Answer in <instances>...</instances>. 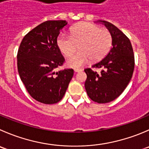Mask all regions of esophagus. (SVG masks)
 Masks as SVG:
<instances>
[{
  "mask_svg": "<svg viewBox=\"0 0 149 149\" xmlns=\"http://www.w3.org/2000/svg\"><path fill=\"white\" fill-rule=\"evenodd\" d=\"M74 71L78 73V72H81L82 71V69L81 68H74Z\"/></svg>",
  "mask_w": 149,
  "mask_h": 149,
  "instance_id": "esophagus-1",
  "label": "esophagus"
}]
</instances>
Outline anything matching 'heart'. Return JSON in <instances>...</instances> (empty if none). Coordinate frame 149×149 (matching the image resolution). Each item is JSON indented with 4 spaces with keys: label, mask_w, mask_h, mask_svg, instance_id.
I'll list each match as a JSON object with an SVG mask.
<instances>
[{
    "label": "heart",
    "mask_w": 149,
    "mask_h": 149,
    "mask_svg": "<svg viewBox=\"0 0 149 149\" xmlns=\"http://www.w3.org/2000/svg\"><path fill=\"white\" fill-rule=\"evenodd\" d=\"M70 32V36L61 33L57 39L59 49L66 57H70L79 46V52L68 60L70 67H80L91 59L93 61L101 60L112 46L111 31L92 23L80 22L72 27Z\"/></svg>",
    "instance_id": "heart-1"
}]
</instances>
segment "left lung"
I'll return each mask as SVG.
<instances>
[{"instance_id": "8db88e82", "label": "left lung", "mask_w": 149, "mask_h": 149, "mask_svg": "<svg viewBox=\"0 0 149 149\" xmlns=\"http://www.w3.org/2000/svg\"><path fill=\"white\" fill-rule=\"evenodd\" d=\"M104 23L113 36V47L101 61L92 68H102L97 73L91 68L86 74L85 89L89 97L97 103H107L117 98L131 80L135 67L133 49L127 36L107 21Z\"/></svg>"}]
</instances>
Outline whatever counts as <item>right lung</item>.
I'll return each instance as SVG.
<instances>
[{
    "instance_id": "right-lung-1",
    "label": "right lung",
    "mask_w": 149,
    "mask_h": 149,
    "mask_svg": "<svg viewBox=\"0 0 149 149\" xmlns=\"http://www.w3.org/2000/svg\"><path fill=\"white\" fill-rule=\"evenodd\" d=\"M65 20H49L24 36L17 52V68L27 92L44 104L58 102L64 96L73 70L56 68L65 62L57 44Z\"/></svg>"
}]
</instances>
